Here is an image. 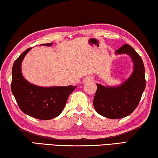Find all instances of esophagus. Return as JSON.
<instances>
[{"mask_svg": "<svg viewBox=\"0 0 158 158\" xmlns=\"http://www.w3.org/2000/svg\"><path fill=\"white\" fill-rule=\"evenodd\" d=\"M92 81V77H87V78L86 79V81Z\"/></svg>", "mask_w": 158, "mask_h": 158, "instance_id": "1", "label": "esophagus"}]
</instances>
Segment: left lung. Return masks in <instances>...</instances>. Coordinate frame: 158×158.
Here are the masks:
<instances>
[{
  "label": "left lung",
  "mask_w": 158,
  "mask_h": 158,
  "mask_svg": "<svg viewBox=\"0 0 158 158\" xmlns=\"http://www.w3.org/2000/svg\"><path fill=\"white\" fill-rule=\"evenodd\" d=\"M127 55L133 63V71L127 79L115 86L97 84L93 101L97 112L103 117L119 119L130 115L137 107L146 88L145 68L143 61L130 45L125 44L115 55Z\"/></svg>",
  "instance_id": "obj_1"
}]
</instances>
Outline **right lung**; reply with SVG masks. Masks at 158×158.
<instances>
[{
  "label": "right lung",
  "mask_w": 158,
  "mask_h": 158,
  "mask_svg": "<svg viewBox=\"0 0 158 158\" xmlns=\"http://www.w3.org/2000/svg\"><path fill=\"white\" fill-rule=\"evenodd\" d=\"M40 45L49 47L52 43ZM31 50H25L14 62L11 90L23 113L39 120H50L61 114L68 97L77 86L41 87L27 81L22 74V63Z\"/></svg>",
  "instance_id": "1"
}]
</instances>
